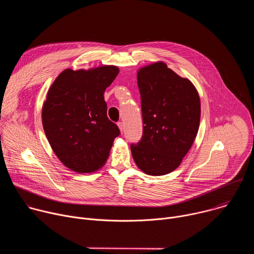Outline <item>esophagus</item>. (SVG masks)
<instances>
[{
  "instance_id": "1",
  "label": "esophagus",
  "mask_w": 254,
  "mask_h": 254,
  "mask_svg": "<svg viewBox=\"0 0 254 254\" xmlns=\"http://www.w3.org/2000/svg\"><path fill=\"white\" fill-rule=\"evenodd\" d=\"M118 127H119V128H120V130H121V132L123 133V131H124V124L123 123H118Z\"/></svg>"
}]
</instances>
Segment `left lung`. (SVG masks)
<instances>
[{"label":"left lung","mask_w":254,"mask_h":254,"mask_svg":"<svg viewBox=\"0 0 254 254\" xmlns=\"http://www.w3.org/2000/svg\"><path fill=\"white\" fill-rule=\"evenodd\" d=\"M143 131L130 151L138 169L151 176L176 170L191 149L201 117L199 93L188 79L158 61L137 70Z\"/></svg>","instance_id":"1"}]
</instances>
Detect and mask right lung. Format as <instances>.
I'll return each instance as SVG.
<instances>
[{
  "mask_svg": "<svg viewBox=\"0 0 254 254\" xmlns=\"http://www.w3.org/2000/svg\"><path fill=\"white\" fill-rule=\"evenodd\" d=\"M114 65L63 70L42 106V124L60 162L76 173H93L110 156L120 134L107 118L104 91L119 74Z\"/></svg>",
  "mask_w": 254,
  "mask_h": 254,
  "instance_id": "add662e5",
  "label": "right lung"
}]
</instances>
